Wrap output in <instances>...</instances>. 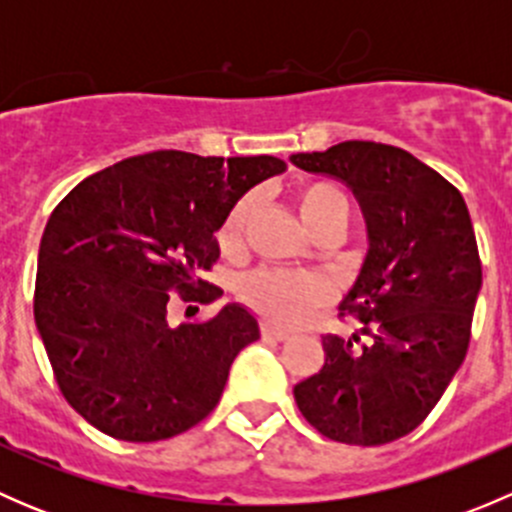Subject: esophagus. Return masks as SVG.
<instances>
[{"label":"esophagus","mask_w":512,"mask_h":512,"mask_svg":"<svg viewBox=\"0 0 512 512\" xmlns=\"http://www.w3.org/2000/svg\"><path fill=\"white\" fill-rule=\"evenodd\" d=\"M262 337H265V339H277V342H287L289 332H285V329L272 327V324H262Z\"/></svg>","instance_id":"34e87169"}]
</instances>
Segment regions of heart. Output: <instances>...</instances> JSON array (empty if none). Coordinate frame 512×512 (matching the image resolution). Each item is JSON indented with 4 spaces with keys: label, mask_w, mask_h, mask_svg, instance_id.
<instances>
[{
    "label": "heart",
    "mask_w": 512,
    "mask_h": 512,
    "mask_svg": "<svg viewBox=\"0 0 512 512\" xmlns=\"http://www.w3.org/2000/svg\"><path fill=\"white\" fill-rule=\"evenodd\" d=\"M252 213V200L245 198L232 208L227 215L223 230H220V245L225 250L237 247L247 218ZM297 213L309 232L317 230L319 225L327 223L334 215L347 218L349 203L339 188L329 183H309L297 193ZM242 302L255 309L270 322L282 324V327H294L304 322L319 304L327 299V287L317 277L285 275V272H255L247 275L237 287Z\"/></svg>",
    "instance_id": "obj_1"
}]
</instances>
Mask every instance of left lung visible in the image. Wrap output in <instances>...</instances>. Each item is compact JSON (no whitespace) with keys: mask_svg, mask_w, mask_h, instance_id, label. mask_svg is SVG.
Wrapping results in <instances>:
<instances>
[{"mask_svg":"<svg viewBox=\"0 0 512 512\" xmlns=\"http://www.w3.org/2000/svg\"><path fill=\"white\" fill-rule=\"evenodd\" d=\"M289 160L347 183L369 237L359 277L339 304L356 332L322 337L324 366L294 386V401L332 441H396L431 414L471 342L483 272L466 200L386 143L344 141Z\"/></svg>","mask_w":512,"mask_h":512,"instance_id":"obj_1","label":"left lung"}]
</instances>
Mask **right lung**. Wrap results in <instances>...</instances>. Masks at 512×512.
I'll return each instance as SVG.
<instances>
[{
  "instance_id": "right-lung-1",
  "label": "right lung",
  "mask_w": 512,
  "mask_h": 512,
  "mask_svg": "<svg viewBox=\"0 0 512 512\" xmlns=\"http://www.w3.org/2000/svg\"><path fill=\"white\" fill-rule=\"evenodd\" d=\"M285 168L272 156L153 151L89 175L56 205L34 319L61 394L91 426L118 441H165L218 406L260 324L225 304L170 327V292L200 304L223 294L195 277L220 257L215 232L247 190Z\"/></svg>"
}]
</instances>
